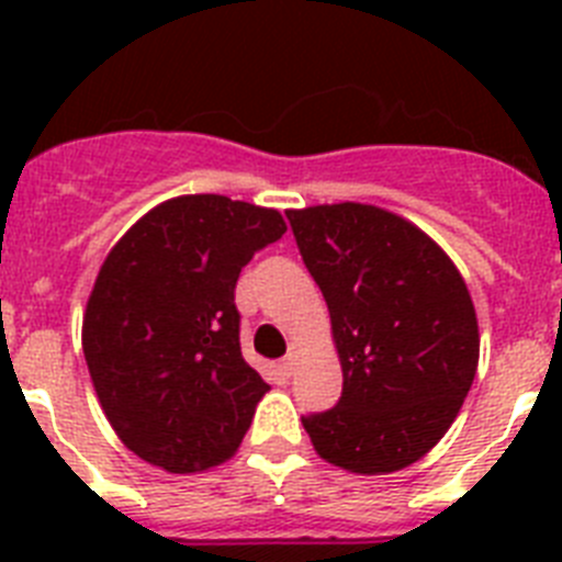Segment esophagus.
Wrapping results in <instances>:
<instances>
[{
  "instance_id": "esophagus-1",
  "label": "esophagus",
  "mask_w": 562,
  "mask_h": 562,
  "mask_svg": "<svg viewBox=\"0 0 562 562\" xmlns=\"http://www.w3.org/2000/svg\"><path fill=\"white\" fill-rule=\"evenodd\" d=\"M297 355H301V346H297V342H292V346H290V355H286V357H284V362H281V369H284V374H286V376L295 374Z\"/></svg>"
}]
</instances>
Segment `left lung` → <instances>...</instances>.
<instances>
[{
	"mask_svg": "<svg viewBox=\"0 0 562 562\" xmlns=\"http://www.w3.org/2000/svg\"><path fill=\"white\" fill-rule=\"evenodd\" d=\"M329 306L342 396L304 416L317 456L357 475L405 470L448 434L479 369L459 267L396 213L360 202L286 211Z\"/></svg>",
	"mask_w": 562,
	"mask_h": 562,
	"instance_id": "left-lung-1",
	"label": "left lung"
}]
</instances>
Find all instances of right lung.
<instances>
[{"mask_svg":"<svg viewBox=\"0 0 562 562\" xmlns=\"http://www.w3.org/2000/svg\"><path fill=\"white\" fill-rule=\"evenodd\" d=\"M284 231L276 207L186 193L109 250L83 312V357L112 430L148 464L202 473L245 439L270 385L241 357L233 290Z\"/></svg>","mask_w":562,"mask_h":562,"instance_id":"add662e5","label":"right lung"}]
</instances>
